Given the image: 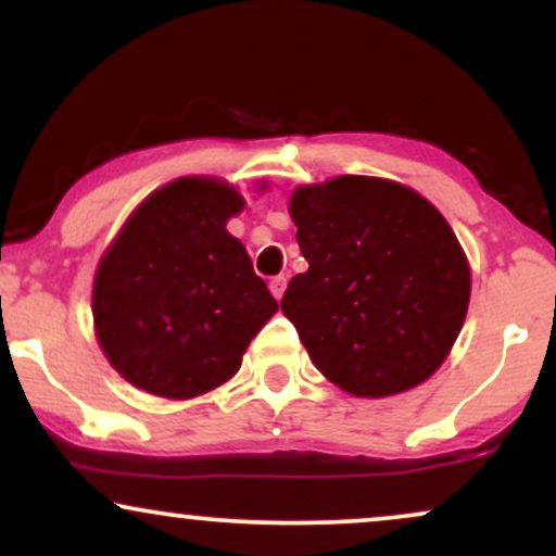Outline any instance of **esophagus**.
I'll return each mask as SVG.
<instances>
[{
  "instance_id": "obj_1",
  "label": "esophagus",
  "mask_w": 556,
  "mask_h": 556,
  "mask_svg": "<svg viewBox=\"0 0 556 556\" xmlns=\"http://www.w3.org/2000/svg\"><path fill=\"white\" fill-rule=\"evenodd\" d=\"M269 290H271V295H274V298L282 300L285 290H287V279H285V277H274L271 282H269Z\"/></svg>"
}]
</instances>
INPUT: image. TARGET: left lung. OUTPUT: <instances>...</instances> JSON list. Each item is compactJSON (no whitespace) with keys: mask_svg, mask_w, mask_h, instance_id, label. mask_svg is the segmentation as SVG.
Here are the masks:
<instances>
[{"mask_svg":"<svg viewBox=\"0 0 556 556\" xmlns=\"http://www.w3.org/2000/svg\"><path fill=\"white\" fill-rule=\"evenodd\" d=\"M308 271L282 314L331 384L392 397L450 355L470 303V266L433 203L407 185L342 175L290 198Z\"/></svg>","mask_w":556,"mask_h":556,"instance_id":"obj_1","label":"left lung"}]
</instances>
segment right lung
<instances>
[{"label":"right lung","instance_id":"1","mask_svg":"<svg viewBox=\"0 0 556 556\" xmlns=\"http://www.w3.org/2000/svg\"><path fill=\"white\" fill-rule=\"evenodd\" d=\"M245 201L216 177H180L127 216L93 277V329L143 392L190 400L240 371L277 300L227 232Z\"/></svg>","mask_w":556,"mask_h":556}]
</instances>
